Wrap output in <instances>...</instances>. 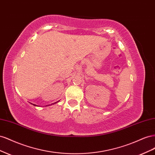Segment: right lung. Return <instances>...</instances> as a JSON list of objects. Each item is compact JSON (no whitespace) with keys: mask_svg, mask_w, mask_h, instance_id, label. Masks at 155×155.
<instances>
[{"mask_svg":"<svg viewBox=\"0 0 155 155\" xmlns=\"http://www.w3.org/2000/svg\"><path fill=\"white\" fill-rule=\"evenodd\" d=\"M55 103H57V102H55ZM32 105H34V106H37V105H35V104H32Z\"/></svg>","mask_w":155,"mask_h":155,"instance_id":"1","label":"right lung"}]
</instances>
